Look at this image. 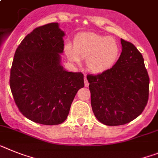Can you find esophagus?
<instances>
[{"label": "esophagus", "mask_w": 158, "mask_h": 158, "mask_svg": "<svg viewBox=\"0 0 158 158\" xmlns=\"http://www.w3.org/2000/svg\"><path fill=\"white\" fill-rule=\"evenodd\" d=\"M84 81H85V87H88L89 86V82H88V81H87V78H86V77H85V78H84Z\"/></svg>", "instance_id": "esophagus-1"}]
</instances>
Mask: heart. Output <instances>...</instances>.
<instances>
[{"instance_id": "1", "label": "heart", "mask_w": 158, "mask_h": 158, "mask_svg": "<svg viewBox=\"0 0 158 158\" xmlns=\"http://www.w3.org/2000/svg\"><path fill=\"white\" fill-rule=\"evenodd\" d=\"M64 51L71 61L79 64L81 59H85L90 71L100 73L110 69L117 61L120 46L115 39L86 33L75 38L73 48L66 44Z\"/></svg>"}]
</instances>
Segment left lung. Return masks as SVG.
<instances>
[{
	"label": "left lung",
	"instance_id": "1",
	"mask_svg": "<svg viewBox=\"0 0 158 158\" xmlns=\"http://www.w3.org/2000/svg\"><path fill=\"white\" fill-rule=\"evenodd\" d=\"M122 52L112 68L87 75L91 106L104 125L127 124L145 110L149 99V77L143 56L132 43L121 39Z\"/></svg>",
	"mask_w": 158,
	"mask_h": 158
}]
</instances>
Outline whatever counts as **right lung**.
Masks as SVG:
<instances>
[{"instance_id": "right-lung-1", "label": "right lung", "mask_w": 158, "mask_h": 158, "mask_svg": "<svg viewBox=\"0 0 158 158\" xmlns=\"http://www.w3.org/2000/svg\"><path fill=\"white\" fill-rule=\"evenodd\" d=\"M64 33L58 23L37 27L15 52L9 85L14 102L25 118L36 123L59 125L66 120L84 75L60 64Z\"/></svg>"}]
</instances>
